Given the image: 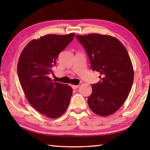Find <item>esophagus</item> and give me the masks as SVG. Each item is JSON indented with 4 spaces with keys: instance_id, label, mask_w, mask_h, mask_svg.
I'll use <instances>...</instances> for the list:
<instances>
[{
    "instance_id": "1",
    "label": "esophagus",
    "mask_w": 150,
    "mask_h": 150,
    "mask_svg": "<svg viewBox=\"0 0 150 150\" xmlns=\"http://www.w3.org/2000/svg\"><path fill=\"white\" fill-rule=\"evenodd\" d=\"M79 87V85H71V87L73 88V89H76V88H77Z\"/></svg>"
}]
</instances>
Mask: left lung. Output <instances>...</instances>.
I'll return each mask as SVG.
<instances>
[{
  "label": "left lung",
  "instance_id": "left-lung-1",
  "mask_svg": "<svg viewBox=\"0 0 150 150\" xmlns=\"http://www.w3.org/2000/svg\"><path fill=\"white\" fill-rule=\"evenodd\" d=\"M76 38L87 52L91 69L100 79L92 85L87 102L91 110L106 116L115 113L125 102L134 81V69L128 51L111 35L91 34Z\"/></svg>",
  "mask_w": 150,
  "mask_h": 150
}]
</instances>
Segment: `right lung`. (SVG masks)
<instances>
[{
	"label": "right lung",
	"instance_id": "obj_1",
	"mask_svg": "<svg viewBox=\"0 0 150 150\" xmlns=\"http://www.w3.org/2000/svg\"><path fill=\"white\" fill-rule=\"evenodd\" d=\"M75 33L48 34L33 40L24 48L17 66L19 81L28 101L42 115L56 118L67 110L73 89L48 77L59 53L72 42Z\"/></svg>",
	"mask_w": 150,
	"mask_h": 150
}]
</instances>
